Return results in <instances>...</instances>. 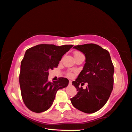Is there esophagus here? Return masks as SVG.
<instances>
[{
  "instance_id": "34e87169",
  "label": "esophagus",
  "mask_w": 132,
  "mask_h": 132,
  "mask_svg": "<svg viewBox=\"0 0 132 132\" xmlns=\"http://www.w3.org/2000/svg\"><path fill=\"white\" fill-rule=\"evenodd\" d=\"M72 80H69V85H72Z\"/></svg>"
}]
</instances>
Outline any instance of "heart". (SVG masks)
I'll list each match as a JSON object with an SVG mask.
<instances>
[{
	"instance_id": "obj_1",
	"label": "heart",
	"mask_w": 132,
	"mask_h": 132,
	"mask_svg": "<svg viewBox=\"0 0 132 132\" xmlns=\"http://www.w3.org/2000/svg\"><path fill=\"white\" fill-rule=\"evenodd\" d=\"M77 54H80V53H79V52H76V53H75V55H77ZM68 76L69 77L72 76V73H70V72H69V73H68Z\"/></svg>"
}]
</instances>
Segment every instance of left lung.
<instances>
[{"mask_svg": "<svg viewBox=\"0 0 132 132\" xmlns=\"http://www.w3.org/2000/svg\"><path fill=\"white\" fill-rule=\"evenodd\" d=\"M73 48L84 54L86 63L76 80L72 81L77 93L71 98V102L77 109L93 113L103 107L112 93L113 64L107 50L96 44L77 45ZM84 82L88 83L85 89L79 86Z\"/></svg>", "mask_w": 132, "mask_h": 132, "instance_id": "1", "label": "left lung"}]
</instances>
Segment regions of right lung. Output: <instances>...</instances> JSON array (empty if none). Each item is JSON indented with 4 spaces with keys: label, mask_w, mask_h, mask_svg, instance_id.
<instances>
[{
    "label": "right lung",
    "mask_w": 132,
    "mask_h": 132,
    "mask_svg": "<svg viewBox=\"0 0 132 132\" xmlns=\"http://www.w3.org/2000/svg\"><path fill=\"white\" fill-rule=\"evenodd\" d=\"M73 46L41 44L29 48L21 62L19 83L25 105L35 113L51 108L59 89L68 86L69 80L59 77L57 81L48 80L49 70L57 68L62 56Z\"/></svg>",
    "instance_id": "obj_1"
}]
</instances>
